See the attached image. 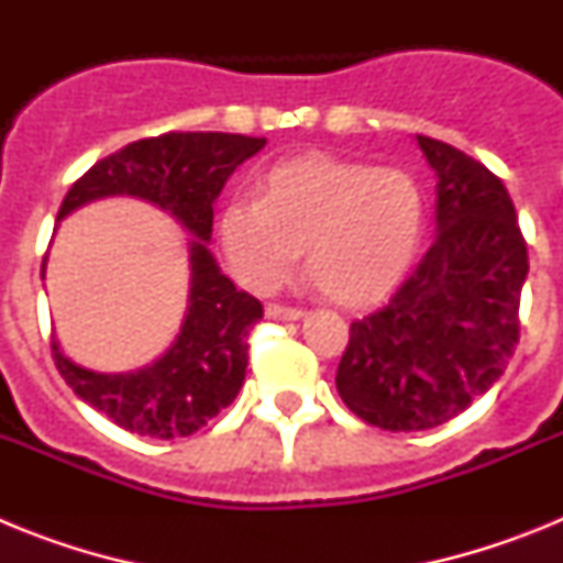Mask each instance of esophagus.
I'll return each instance as SVG.
<instances>
[{
    "label": "esophagus",
    "instance_id": "1",
    "mask_svg": "<svg viewBox=\"0 0 563 563\" xmlns=\"http://www.w3.org/2000/svg\"><path fill=\"white\" fill-rule=\"evenodd\" d=\"M265 312L267 318H273V321H296V318L305 316L298 307H287V305H267Z\"/></svg>",
    "mask_w": 563,
    "mask_h": 563
}]
</instances>
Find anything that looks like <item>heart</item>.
I'll return each instance as SVG.
<instances>
[{
	"label": "heart",
	"mask_w": 563,
	"mask_h": 563,
	"mask_svg": "<svg viewBox=\"0 0 563 563\" xmlns=\"http://www.w3.org/2000/svg\"><path fill=\"white\" fill-rule=\"evenodd\" d=\"M422 231L426 197L409 172L327 154L273 166L258 200L236 197L217 213V245L242 285L273 290L305 247L307 276L346 307L395 290Z\"/></svg>",
	"instance_id": "b5f03b06"
}]
</instances>
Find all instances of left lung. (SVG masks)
<instances>
[{
  "label": "left lung",
  "instance_id": "1",
  "mask_svg": "<svg viewBox=\"0 0 563 563\" xmlns=\"http://www.w3.org/2000/svg\"><path fill=\"white\" fill-rule=\"evenodd\" d=\"M437 174V239L395 296L352 321L335 386L383 431L454 420L501 377L519 343L527 265L505 183L449 143L417 134Z\"/></svg>",
  "mask_w": 563,
  "mask_h": 563
}]
</instances>
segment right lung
I'll list each match as a JSON object with an SVG mask.
<instances>
[{
	"instance_id": "add662e5",
	"label": "right lung",
	"mask_w": 563,
	"mask_h": 563,
	"mask_svg": "<svg viewBox=\"0 0 563 563\" xmlns=\"http://www.w3.org/2000/svg\"><path fill=\"white\" fill-rule=\"evenodd\" d=\"M265 146V137L225 132H166L109 154L73 183L58 208L69 211L112 194L161 206L197 239L191 251L188 312L177 341L161 361L126 375H101L64 357L53 341V361L67 386L114 426L152 440H177L200 431L231 406L247 369V332L262 318L251 292L236 290L217 267L208 242L213 202L236 166ZM47 262V256H44Z\"/></svg>"
}]
</instances>
